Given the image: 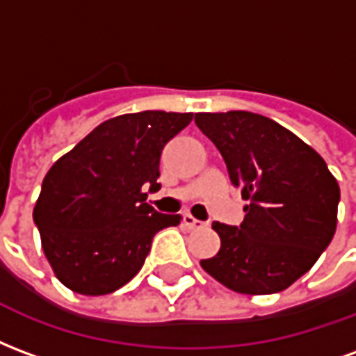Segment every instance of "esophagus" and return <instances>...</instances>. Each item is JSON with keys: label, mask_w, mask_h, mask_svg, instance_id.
<instances>
[{"label": "esophagus", "mask_w": 356, "mask_h": 356, "mask_svg": "<svg viewBox=\"0 0 356 356\" xmlns=\"http://www.w3.org/2000/svg\"><path fill=\"white\" fill-rule=\"evenodd\" d=\"M183 225H185L186 229H206V227H208V223L196 219V217H193L191 213H185V216H183Z\"/></svg>", "instance_id": "1"}]
</instances>
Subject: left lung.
<instances>
[{
    "label": "left lung",
    "mask_w": 356,
    "mask_h": 356,
    "mask_svg": "<svg viewBox=\"0 0 356 356\" xmlns=\"http://www.w3.org/2000/svg\"><path fill=\"white\" fill-rule=\"evenodd\" d=\"M194 122L250 200L240 227L213 223L221 250L204 270L238 293H276L313 267L334 238L339 186L298 135L261 114L231 110Z\"/></svg>",
    "instance_id": "8db88e82"
}]
</instances>
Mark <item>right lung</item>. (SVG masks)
<instances>
[{
    "label": "right lung",
    "instance_id": "add662e5",
    "mask_svg": "<svg viewBox=\"0 0 356 356\" xmlns=\"http://www.w3.org/2000/svg\"><path fill=\"white\" fill-rule=\"evenodd\" d=\"M193 114L145 110L102 122L53 163L35 202L34 223L55 275L83 296H104L131 280L156 232L181 223L148 206L160 188L163 147Z\"/></svg>",
    "mask_w": 356,
    "mask_h": 356
}]
</instances>
